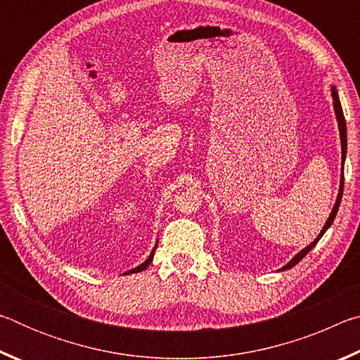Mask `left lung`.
Returning a JSON list of instances; mask_svg holds the SVG:
<instances>
[{
	"label": "left lung",
	"instance_id": "obj_1",
	"mask_svg": "<svg viewBox=\"0 0 360 360\" xmlns=\"http://www.w3.org/2000/svg\"><path fill=\"white\" fill-rule=\"evenodd\" d=\"M332 98H333V109H335V115H337V120H338V130H340V139H341V165H345V158H346V146H348V141H346V120H345V114H343V109H341V103L338 98V94H337V89L332 87ZM343 182H345V176H343V168H341V181H340V191H338V197H337V202L333 205V210L330 212V216H328L327 222L324 227H322L321 233L318 235V238H316L311 245H308L304 249H302L300 252H298L294 259H292L289 264H285L281 270H289L294 265H297L298 262H300L304 255H307L311 249L318 245V241L322 238V235L326 233L327 229L330 227L333 224V219L337 216L338 208H340V202H341V195H343Z\"/></svg>",
	"mask_w": 360,
	"mask_h": 360
}]
</instances>
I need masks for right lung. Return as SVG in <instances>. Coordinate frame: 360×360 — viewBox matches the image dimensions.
I'll list each match as a JSON object with an SVG mask.
<instances>
[{
	"label": "right lung",
	"instance_id": "right-lung-1",
	"mask_svg": "<svg viewBox=\"0 0 360 360\" xmlns=\"http://www.w3.org/2000/svg\"><path fill=\"white\" fill-rule=\"evenodd\" d=\"M157 248V246H155ZM155 248L152 249V252H150V255L148 259H146L141 265H138L136 268H133V270H130V271H127V275H129V273H139V271H143V270H146V268L149 266V264L152 262V259H154V251H155Z\"/></svg>",
	"mask_w": 360,
	"mask_h": 360
}]
</instances>
